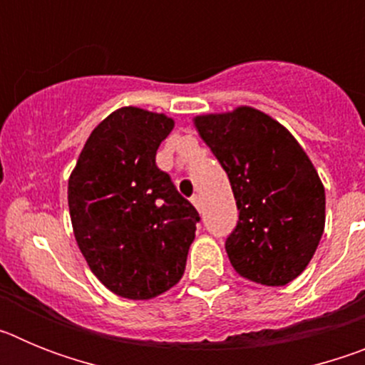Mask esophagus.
<instances>
[{
  "mask_svg": "<svg viewBox=\"0 0 365 365\" xmlns=\"http://www.w3.org/2000/svg\"><path fill=\"white\" fill-rule=\"evenodd\" d=\"M192 205L195 206L197 210H201V205H202V202H201V195H193V197H192Z\"/></svg>",
  "mask_w": 365,
  "mask_h": 365,
  "instance_id": "1",
  "label": "esophagus"
}]
</instances>
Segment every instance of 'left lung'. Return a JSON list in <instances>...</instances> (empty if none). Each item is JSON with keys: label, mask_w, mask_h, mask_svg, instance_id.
<instances>
[{"label": "left lung", "mask_w": 365, "mask_h": 365, "mask_svg": "<svg viewBox=\"0 0 365 365\" xmlns=\"http://www.w3.org/2000/svg\"><path fill=\"white\" fill-rule=\"evenodd\" d=\"M240 210L227 254L241 278L282 287L307 269L325 227V190L285 125L250 106L193 117Z\"/></svg>", "instance_id": "obj_1"}]
</instances>
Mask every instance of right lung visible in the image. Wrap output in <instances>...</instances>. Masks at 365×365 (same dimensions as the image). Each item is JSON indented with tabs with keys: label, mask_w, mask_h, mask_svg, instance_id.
<instances>
[{
	"label": "right lung",
	"mask_w": 365,
	"mask_h": 365,
	"mask_svg": "<svg viewBox=\"0 0 365 365\" xmlns=\"http://www.w3.org/2000/svg\"><path fill=\"white\" fill-rule=\"evenodd\" d=\"M173 118L135 106L91 131L69 175L74 240L102 285L151 299L182 278L197 210L155 164Z\"/></svg>",
	"instance_id": "right-lung-1"
}]
</instances>
